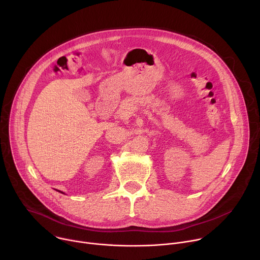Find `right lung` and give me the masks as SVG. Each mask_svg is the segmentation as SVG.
I'll return each mask as SVG.
<instances>
[{
	"mask_svg": "<svg viewBox=\"0 0 260 260\" xmlns=\"http://www.w3.org/2000/svg\"><path fill=\"white\" fill-rule=\"evenodd\" d=\"M57 191H59V190H57ZM59 192H60V193H63V192H61V191H59Z\"/></svg>",
	"mask_w": 260,
	"mask_h": 260,
	"instance_id": "right-lung-1",
	"label": "right lung"
}]
</instances>
